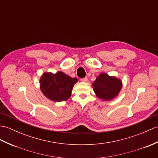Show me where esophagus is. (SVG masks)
I'll return each instance as SVG.
<instances>
[{
  "label": "esophagus",
  "instance_id": "obj_1",
  "mask_svg": "<svg viewBox=\"0 0 158 158\" xmlns=\"http://www.w3.org/2000/svg\"><path fill=\"white\" fill-rule=\"evenodd\" d=\"M81 81L83 82H87V77H85V78H83L81 79Z\"/></svg>",
  "mask_w": 158,
  "mask_h": 158
}]
</instances>
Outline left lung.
Wrapping results in <instances>:
<instances>
[{
	"label": "left lung",
	"instance_id": "left-lung-1",
	"mask_svg": "<svg viewBox=\"0 0 158 158\" xmlns=\"http://www.w3.org/2000/svg\"><path fill=\"white\" fill-rule=\"evenodd\" d=\"M96 96L102 101H111L119 95L122 89L123 82L115 76H110L102 73L92 83Z\"/></svg>",
	"mask_w": 158,
	"mask_h": 158
}]
</instances>
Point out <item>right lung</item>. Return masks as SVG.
<instances>
[{
  "instance_id": "1",
  "label": "right lung",
  "mask_w": 158,
  "mask_h": 158,
  "mask_svg": "<svg viewBox=\"0 0 158 158\" xmlns=\"http://www.w3.org/2000/svg\"><path fill=\"white\" fill-rule=\"evenodd\" d=\"M78 81L62 71L44 73L40 79V88L44 96L55 102L67 100L71 97L73 86Z\"/></svg>"
}]
</instances>
